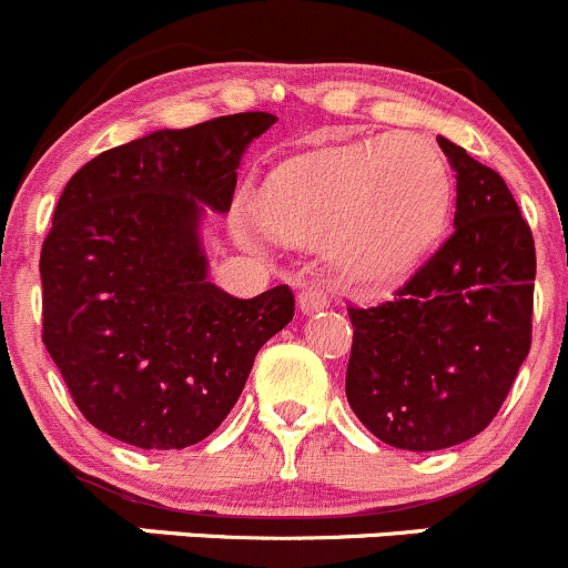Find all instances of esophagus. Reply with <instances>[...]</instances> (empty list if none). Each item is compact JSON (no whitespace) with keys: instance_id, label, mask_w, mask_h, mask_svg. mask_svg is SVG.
Returning <instances> with one entry per match:
<instances>
[{"instance_id":"1","label":"esophagus","mask_w":568,"mask_h":568,"mask_svg":"<svg viewBox=\"0 0 568 568\" xmlns=\"http://www.w3.org/2000/svg\"><path fill=\"white\" fill-rule=\"evenodd\" d=\"M297 306H301L303 314L323 312V308L331 306V297H327V292L323 290V286L312 284V286H306V290H301V295H297Z\"/></svg>"}]
</instances>
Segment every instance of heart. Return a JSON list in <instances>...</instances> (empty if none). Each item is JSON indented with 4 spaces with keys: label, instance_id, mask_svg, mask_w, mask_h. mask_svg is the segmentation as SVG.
I'll return each mask as SVG.
<instances>
[{
    "label": "heart",
    "instance_id": "heart-1",
    "mask_svg": "<svg viewBox=\"0 0 568 568\" xmlns=\"http://www.w3.org/2000/svg\"><path fill=\"white\" fill-rule=\"evenodd\" d=\"M452 178L437 148L413 133L372 136L284 163L260 194L262 226L297 248L331 245L364 282L410 271L437 243Z\"/></svg>",
    "mask_w": 568,
    "mask_h": 568
}]
</instances>
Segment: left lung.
Here are the masks:
<instances>
[{"mask_svg":"<svg viewBox=\"0 0 568 568\" xmlns=\"http://www.w3.org/2000/svg\"><path fill=\"white\" fill-rule=\"evenodd\" d=\"M457 172L454 232L394 297L349 306L347 402L405 452L459 446L489 426L530 349L536 248L495 169L437 136Z\"/></svg>","mask_w":568,"mask_h":568,"instance_id":"left-lung-1","label":"left lung"}]
</instances>
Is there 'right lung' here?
<instances>
[{"instance_id": "right-lung-1", "label": "right lung", "mask_w": 568, "mask_h": 568, "mask_svg": "<svg viewBox=\"0 0 568 568\" xmlns=\"http://www.w3.org/2000/svg\"><path fill=\"white\" fill-rule=\"evenodd\" d=\"M276 116H215L106 150L68 180L40 251L43 344L81 415L136 448H185L235 407L295 314L286 284L241 301L207 282L204 207L226 213L241 158Z\"/></svg>"}]
</instances>
